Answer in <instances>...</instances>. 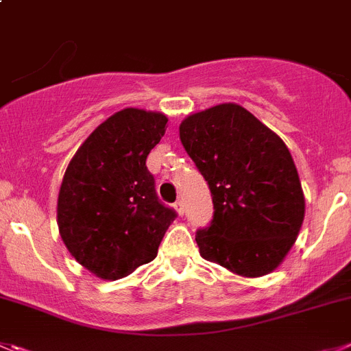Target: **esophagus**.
Wrapping results in <instances>:
<instances>
[{"mask_svg":"<svg viewBox=\"0 0 351 351\" xmlns=\"http://www.w3.org/2000/svg\"><path fill=\"white\" fill-rule=\"evenodd\" d=\"M175 209L178 211V215H183V213H185V206H183V201H176L175 202Z\"/></svg>","mask_w":351,"mask_h":351,"instance_id":"obj_1","label":"esophagus"}]
</instances>
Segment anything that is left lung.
<instances>
[{
  "label": "left lung",
  "mask_w": 351,
  "mask_h": 351,
  "mask_svg": "<svg viewBox=\"0 0 351 351\" xmlns=\"http://www.w3.org/2000/svg\"><path fill=\"white\" fill-rule=\"evenodd\" d=\"M183 149L208 182L213 220L201 256L244 277L279 267L304 218L300 176L286 143L250 110L220 104L180 124Z\"/></svg>",
  "instance_id": "1"
}]
</instances>
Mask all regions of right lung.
<instances>
[{
  "label": "right lung",
  "mask_w": 351,
  "mask_h": 351,
  "mask_svg": "<svg viewBox=\"0 0 351 351\" xmlns=\"http://www.w3.org/2000/svg\"><path fill=\"white\" fill-rule=\"evenodd\" d=\"M168 117L123 109L84 140L58 192L60 237L77 263L100 279H123L157 256L175 209L159 201L147 156Z\"/></svg>",
  "instance_id": "1"
}]
</instances>
